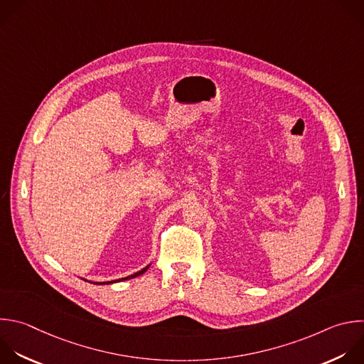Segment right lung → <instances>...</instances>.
Instances as JSON below:
<instances>
[{"label":"right lung","instance_id":"add662e5","mask_svg":"<svg viewBox=\"0 0 364 364\" xmlns=\"http://www.w3.org/2000/svg\"><path fill=\"white\" fill-rule=\"evenodd\" d=\"M150 267V264L149 266H146L143 270H140V272H137V273H134V274H130V276H127V277H123V279H118V280H112V282H95L94 284H111V283H117V282H124V280H130V279H134V277H137V276H141V274H144L146 272H147V269ZM82 280H85V279H82ZM85 282H88V280H85ZM91 283V282H90Z\"/></svg>","mask_w":364,"mask_h":364}]
</instances>
